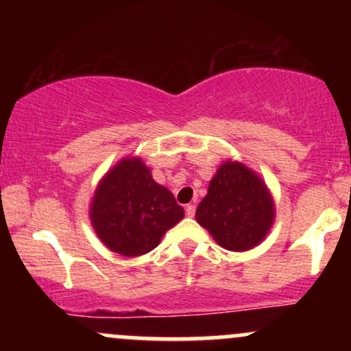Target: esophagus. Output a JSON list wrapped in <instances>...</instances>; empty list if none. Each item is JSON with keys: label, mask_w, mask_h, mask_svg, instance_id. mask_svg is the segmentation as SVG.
<instances>
[{"label": "esophagus", "mask_w": 351, "mask_h": 351, "mask_svg": "<svg viewBox=\"0 0 351 351\" xmlns=\"http://www.w3.org/2000/svg\"><path fill=\"white\" fill-rule=\"evenodd\" d=\"M184 211H186L188 217H193V216H195V213H196V206H195V204H188V206L184 208Z\"/></svg>", "instance_id": "1"}]
</instances>
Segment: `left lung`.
Instances as JSON below:
<instances>
[{
  "label": "left lung",
  "mask_w": 351,
  "mask_h": 351,
  "mask_svg": "<svg viewBox=\"0 0 351 351\" xmlns=\"http://www.w3.org/2000/svg\"><path fill=\"white\" fill-rule=\"evenodd\" d=\"M276 209L267 186L239 162H224L209 181L196 221L221 247L249 251L271 231Z\"/></svg>",
  "instance_id": "1"
}]
</instances>
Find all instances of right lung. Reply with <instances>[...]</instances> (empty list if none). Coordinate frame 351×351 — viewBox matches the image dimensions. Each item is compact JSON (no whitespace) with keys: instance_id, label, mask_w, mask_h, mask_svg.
I'll list each match as a JSON object with an SVG mask.
<instances>
[{"instance_id":"right-lung-1","label":"right lung","mask_w":351,"mask_h":351,"mask_svg":"<svg viewBox=\"0 0 351 351\" xmlns=\"http://www.w3.org/2000/svg\"><path fill=\"white\" fill-rule=\"evenodd\" d=\"M184 209L171 191L152 178L140 158H123L100 180L90 203V221L99 239L125 257L153 251Z\"/></svg>"}]
</instances>
